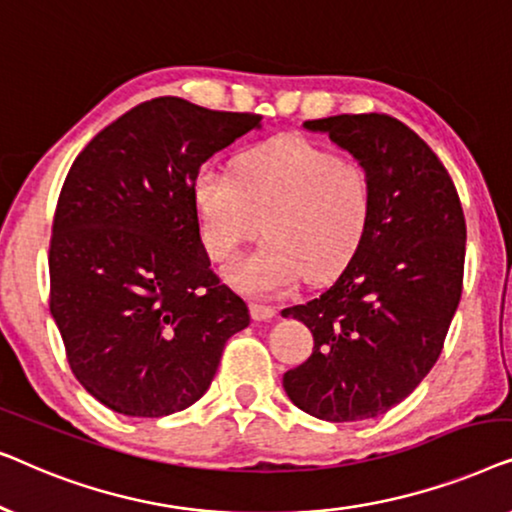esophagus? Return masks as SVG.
Masks as SVG:
<instances>
[{"label":"esophagus","instance_id":"esophagus-1","mask_svg":"<svg viewBox=\"0 0 512 512\" xmlns=\"http://www.w3.org/2000/svg\"><path fill=\"white\" fill-rule=\"evenodd\" d=\"M249 310H251V319H254V321H268L277 314L275 307L261 305V303H251Z\"/></svg>","mask_w":512,"mask_h":512}]
</instances>
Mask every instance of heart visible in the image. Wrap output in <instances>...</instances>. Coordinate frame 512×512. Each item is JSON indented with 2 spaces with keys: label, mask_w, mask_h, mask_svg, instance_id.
<instances>
[{
  "label": "heart",
  "mask_w": 512,
  "mask_h": 512,
  "mask_svg": "<svg viewBox=\"0 0 512 512\" xmlns=\"http://www.w3.org/2000/svg\"><path fill=\"white\" fill-rule=\"evenodd\" d=\"M200 235L212 261L226 263L261 233L265 242L228 268L251 296H279L300 279L338 277L359 254L373 219V181L359 160L303 137L242 153L235 172L202 165L191 184Z\"/></svg>",
  "instance_id": "obj_1"
}]
</instances>
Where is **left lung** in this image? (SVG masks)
I'll list each match as a JSON object with an SVG mask.
<instances>
[{"label":"left lung","mask_w":512,"mask_h":512,"mask_svg":"<svg viewBox=\"0 0 512 512\" xmlns=\"http://www.w3.org/2000/svg\"><path fill=\"white\" fill-rule=\"evenodd\" d=\"M303 125L366 167L373 219L333 286L282 312L314 338L284 389L307 415L359 422L408 398L443 352L464 286L466 219L450 174L405 123L340 114Z\"/></svg>","instance_id":"1"}]
</instances>
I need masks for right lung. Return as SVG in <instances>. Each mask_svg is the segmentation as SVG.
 I'll return each mask as SVG.
<instances>
[{
  "label": "right lung",
  "instance_id": "1",
  "mask_svg": "<svg viewBox=\"0 0 512 512\" xmlns=\"http://www.w3.org/2000/svg\"><path fill=\"white\" fill-rule=\"evenodd\" d=\"M258 114L181 97L137 104L90 139L62 184L51 314L76 380L109 410L165 417L212 384L249 307L209 268L191 184Z\"/></svg>",
  "mask_w": 512,
  "mask_h": 512
}]
</instances>
